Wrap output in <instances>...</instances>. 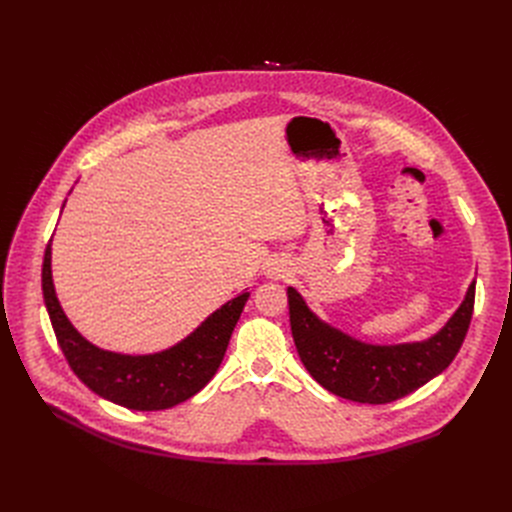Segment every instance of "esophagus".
I'll return each instance as SVG.
<instances>
[{"label":"esophagus","mask_w":512,"mask_h":512,"mask_svg":"<svg viewBox=\"0 0 512 512\" xmlns=\"http://www.w3.org/2000/svg\"><path fill=\"white\" fill-rule=\"evenodd\" d=\"M292 274V265L288 259L284 257H276L272 259L270 263H267V270H265V276L270 280H284Z\"/></svg>","instance_id":"obj_1"}]
</instances>
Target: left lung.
Here are the masks:
<instances>
[{
	"mask_svg": "<svg viewBox=\"0 0 512 512\" xmlns=\"http://www.w3.org/2000/svg\"><path fill=\"white\" fill-rule=\"evenodd\" d=\"M286 294L292 338L311 378L340 398L386 405L434 380L452 363L471 324L475 282L436 334L400 344H371L348 336L315 315L297 288L288 286Z\"/></svg>",
	"mask_w": 512,
	"mask_h": 512,
	"instance_id": "1",
	"label": "left lung"
}]
</instances>
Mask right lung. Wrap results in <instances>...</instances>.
I'll list each match as a JSON object with an SVG mask.
<instances>
[{
	"instance_id": "right-lung-1",
	"label": "right lung",
	"mask_w": 512,
	"mask_h": 512,
	"mask_svg": "<svg viewBox=\"0 0 512 512\" xmlns=\"http://www.w3.org/2000/svg\"><path fill=\"white\" fill-rule=\"evenodd\" d=\"M41 286L51 328L78 380L101 398L132 411L172 409L205 388L218 371L236 321L251 297V292L238 294L164 351L124 355L95 346L72 326L53 286L51 240L43 257Z\"/></svg>"
}]
</instances>
